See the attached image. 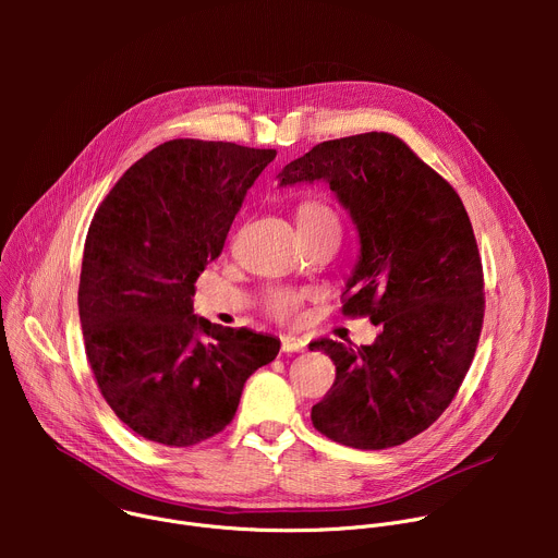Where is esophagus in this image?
<instances>
[{
    "label": "esophagus",
    "instance_id": "esophagus-1",
    "mask_svg": "<svg viewBox=\"0 0 558 558\" xmlns=\"http://www.w3.org/2000/svg\"><path fill=\"white\" fill-rule=\"evenodd\" d=\"M280 344H282L284 353H302L306 349V342L302 338H295V336H282Z\"/></svg>",
    "mask_w": 558,
    "mask_h": 558
}]
</instances>
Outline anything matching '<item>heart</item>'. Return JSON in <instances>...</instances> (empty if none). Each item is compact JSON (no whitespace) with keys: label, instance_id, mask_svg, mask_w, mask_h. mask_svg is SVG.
Listing matches in <instances>:
<instances>
[{"label":"heart","instance_id":"heart-1","mask_svg":"<svg viewBox=\"0 0 558 558\" xmlns=\"http://www.w3.org/2000/svg\"><path fill=\"white\" fill-rule=\"evenodd\" d=\"M298 222H300V229H320V227L338 229L336 211L320 201L304 203L298 211ZM302 304H304V295L293 289H269L263 298L265 311L280 323H295L302 313Z\"/></svg>","mask_w":558,"mask_h":558}]
</instances>
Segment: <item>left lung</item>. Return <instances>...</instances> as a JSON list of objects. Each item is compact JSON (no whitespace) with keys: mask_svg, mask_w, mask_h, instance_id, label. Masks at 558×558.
Segmentation results:
<instances>
[{"mask_svg":"<svg viewBox=\"0 0 558 558\" xmlns=\"http://www.w3.org/2000/svg\"><path fill=\"white\" fill-rule=\"evenodd\" d=\"M278 179L327 181L349 209L360 260L342 313L381 329L368 347L311 344L336 364L311 422L342 446H400L454 400L482 336L484 267L468 211L452 185L388 132L317 143Z\"/></svg>","mask_w":558,"mask_h":558,"instance_id":"left-lung-1","label":"left lung"}]
</instances>
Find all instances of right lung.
Listing matches in <instances>:
<instances>
[{
  "label": "right lung",
  "mask_w": 558,
  "mask_h": 558,
  "mask_svg": "<svg viewBox=\"0 0 558 558\" xmlns=\"http://www.w3.org/2000/svg\"><path fill=\"white\" fill-rule=\"evenodd\" d=\"M276 149L174 138L99 205L84 247L78 317L97 386L138 437L172 448L231 424L247 377L280 340L194 315V282L225 247Z\"/></svg>",
  "instance_id": "1"
}]
</instances>
